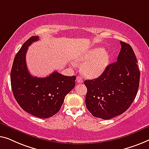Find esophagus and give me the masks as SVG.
<instances>
[{
    "instance_id": "obj_1",
    "label": "esophagus",
    "mask_w": 149,
    "mask_h": 149,
    "mask_svg": "<svg viewBox=\"0 0 149 149\" xmlns=\"http://www.w3.org/2000/svg\"><path fill=\"white\" fill-rule=\"evenodd\" d=\"M76 81H77V83L80 84V83H82L83 81H84V80H83L82 77H80V76H77V78H76Z\"/></svg>"
}]
</instances>
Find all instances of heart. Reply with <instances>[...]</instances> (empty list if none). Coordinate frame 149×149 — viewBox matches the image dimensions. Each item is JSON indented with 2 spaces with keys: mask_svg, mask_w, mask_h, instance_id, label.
I'll list each match as a JSON object with an SVG mask.
<instances>
[{
  "mask_svg": "<svg viewBox=\"0 0 149 149\" xmlns=\"http://www.w3.org/2000/svg\"><path fill=\"white\" fill-rule=\"evenodd\" d=\"M110 53L100 47L88 50L75 61L81 64V72L88 78H96L102 74L110 62Z\"/></svg>",
  "mask_w": 149,
  "mask_h": 149,
  "instance_id": "heart-1",
  "label": "heart"
}]
</instances>
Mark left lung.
Listing matches in <instances>:
<instances>
[{"instance_id": "obj_1", "label": "left lung", "mask_w": 149, "mask_h": 149, "mask_svg": "<svg viewBox=\"0 0 149 149\" xmlns=\"http://www.w3.org/2000/svg\"><path fill=\"white\" fill-rule=\"evenodd\" d=\"M117 62L109 64L97 78L86 79V105L94 117L109 119L124 113L136 96L140 71L132 48L120 41Z\"/></svg>"}]
</instances>
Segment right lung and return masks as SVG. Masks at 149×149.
<instances>
[{"label": "right lung", "instance_id": "1", "mask_svg": "<svg viewBox=\"0 0 149 149\" xmlns=\"http://www.w3.org/2000/svg\"><path fill=\"white\" fill-rule=\"evenodd\" d=\"M39 37L33 36L15 56L11 72L14 97L22 109L40 118H49L60 110L65 97L75 86V76H65L54 72L46 77L32 76L26 65L28 47Z\"/></svg>", "mask_w": 149, "mask_h": 149}]
</instances>
